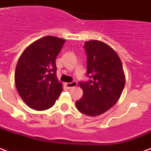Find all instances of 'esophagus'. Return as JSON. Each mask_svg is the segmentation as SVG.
Instances as JSON below:
<instances>
[{
    "instance_id": "34e87169",
    "label": "esophagus",
    "mask_w": 151,
    "mask_h": 151,
    "mask_svg": "<svg viewBox=\"0 0 151 151\" xmlns=\"http://www.w3.org/2000/svg\"><path fill=\"white\" fill-rule=\"evenodd\" d=\"M77 85V82H76V81H73V82L71 83H66V86L67 88H75V87H76Z\"/></svg>"
}]
</instances>
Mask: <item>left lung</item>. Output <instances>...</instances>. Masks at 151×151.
<instances>
[{
    "mask_svg": "<svg viewBox=\"0 0 151 151\" xmlns=\"http://www.w3.org/2000/svg\"><path fill=\"white\" fill-rule=\"evenodd\" d=\"M87 82H80L83 94L76 102L77 109L88 116H97L119 99L125 85V75L119 56L111 47L96 40L86 41Z\"/></svg>",
    "mask_w": 151,
    "mask_h": 151,
    "instance_id": "8db88e82",
    "label": "left lung"
}]
</instances>
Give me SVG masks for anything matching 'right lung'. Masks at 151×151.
I'll use <instances>...</instances> for the list:
<instances>
[{"label": "right lung", "instance_id": "1", "mask_svg": "<svg viewBox=\"0 0 151 151\" xmlns=\"http://www.w3.org/2000/svg\"><path fill=\"white\" fill-rule=\"evenodd\" d=\"M65 40L47 36L25 48L15 70V83L20 98L32 109L47 110L63 91L56 77L55 57Z\"/></svg>", "mask_w": 151, "mask_h": 151}]
</instances>
